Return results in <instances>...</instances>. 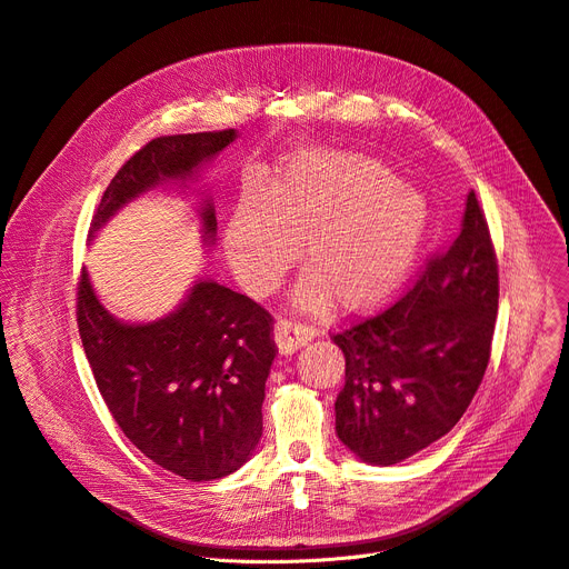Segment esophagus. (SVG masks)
Masks as SVG:
<instances>
[{"label":"esophagus","instance_id":"obj_1","mask_svg":"<svg viewBox=\"0 0 569 569\" xmlns=\"http://www.w3.org/2000/svg\"><path fill=\"white\" fill-rule=\"evenodd\" d=\"M312 328L303 326V323H296L291 319H278L276 328H273V338L276 345L280 349V353H293L296 349L306 347L312 340Z\"/></svg>","mask_w":569,"mask_h":569}]
</instances>
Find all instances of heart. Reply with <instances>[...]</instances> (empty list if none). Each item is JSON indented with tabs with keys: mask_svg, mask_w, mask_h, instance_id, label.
I'll use <instances>...</instances> for the list:
<instances>
[{
	"mask_svg": "<svg viewBox=\"0 0 569 569\" xmlns=\"http://www.w3.org/2000/svg\"><path fill=\"white\" fill-rule=\"evenodd\" d=\"M427 229L425 197L372 156L300 149L269 188L248 183L224 227L239 282L271 293L300 257L310 273L293 291L308 312L332 300L347 315L375 312L409 278Z\"/></svg>",
	"mask_w": 569,
	"mask_h": 569,
	"instance_id": "1",
	"label": "heart"
}]
</instances>
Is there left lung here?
Returning a JSON list of instances; mask_svg holds the SVG:
<instances>
[{"mask_svg":"<svg viewBox=\"0 0 569 569\" xmlns=\"http://www.w3.org/2000/svg\"><path fill=\"white\" fill-rule=\"evenodd\" d=\"M496 312L498 263L471 190L459 237L413 289L332 336L347 360L340 441L367 463L392 466L446 437L482 383Z\"/></svg>","mask_w":569,"mask_h":569,"instance_id":"8db88e82","label":"left lung"}]
</instances>
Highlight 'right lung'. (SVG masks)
<instances>
[{"label": "right lung", "mask_w": 569, "mask_h": 569, "mask_svg": "<svg viewBox=\"0 0 569 569\" xmlns=\"http://www.w3.org/2000/svg\"><path fill=\"white\" fill-rule=\"evenodd\" d=\"M237 140V130L156 138L117 172L100 197L89 239L132 199L188 181ZM204 246L216 243V209H197ZM78 328L96 386L126 439L164 471L218 480L261 439V402L276 358L273 319L252 298L199 278L183 303L149 323H126L103 306L82 269Z\"/></svg>", "instance_id": "add662e5"}]
</instances>
